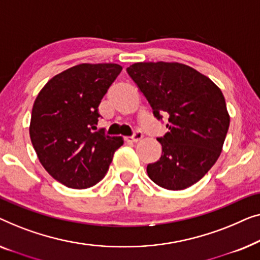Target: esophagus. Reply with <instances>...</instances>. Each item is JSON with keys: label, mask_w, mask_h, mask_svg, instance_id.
Segmentation results:
<instances>
[{"label": "esophagus", "mask_w": 260, "mask_h": 260, "mask_svg": "<svg viewBox=\"0 0 260 260\" xmlns=\"http://www.w3.org/2000/svg\"><path fill=\"white\" fill-rule=\"evenodd\" d=\"M141 139H142V133H141V132L137 131L134 133L133 137H126L125 141L126 142H138V141H140Z\"/></svg>", "instance_id": "obj_1"}]
</instances>
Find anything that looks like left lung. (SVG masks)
<instances>
[{
  "instance_id": "left-lung-1",
  "label": "left lung",
  "mask_w": 260,
  "mask_h": 260,
  "mask_svg": "<svg viewBox=\"0 0 260 260\" xmlns=\"http://www.w3.org/2000/svg\"><path fill=\"white\" fill-rule=\"evenodd\" d=\"M127 73L147 99L156 119L168 115L158 138L162 154L147 174L171 191L198 182L217 161L230 126L225 98L215 83L179 62H137Z\"/></svg>"
}]
</instances>
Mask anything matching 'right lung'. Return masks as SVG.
Returning a JSON list of instances; mask_svg holds the SVG:
<instances>
[{"label": "right lung", "mask_w": 260, "mask_h": 260, "mask_svg": "<svg viewBox=\"0 0 260 260\" xmlns=\"http://www.w3.org/2000/svg\"><path fill=\"white\" fill-rule=\"evenodd\" d=\"M116 63H81L54 76L40 90L29 134L45 170L69 188H88L102 180L121 137L96 128L99 105L121 73Z\"/></svg>", "instance_id": "add662e5"}]
</instances>
